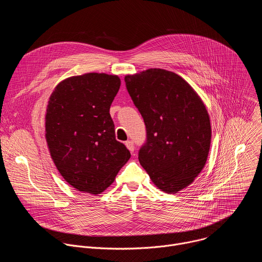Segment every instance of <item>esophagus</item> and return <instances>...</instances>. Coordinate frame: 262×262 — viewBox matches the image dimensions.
<instances>
[{
	"label": "esophagus",
	"instance_id": "1",
	"mask_svg": "<svg viewBox=\"0 0 262 262\" xmlns=\"http://www.w3.org/2000/svg\"><path fill=\"white\" fill-rule=\"evenodd\" d=\"M125 146L127 147V149H128V150H129L130 152H134V150H135V145H134V142H133V141H126V142H125Z\"/></svg>",
	"mask_w": 262,
	"mask_h": 262
}]
</instances>
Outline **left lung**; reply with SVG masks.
<instances>
[{
	"instance_id": "obj_1",
	"label": "left lung",
	"mask_w": 262,
	"mask_h": 262,
	"mask_svg": "<svg viewBox=\"0 0 262 262\" xmlns=\"http://www.w3.org/2000/svg\"><path fill=\"white\" fill-rule=\"evenodd\" d=\"M147 133L139 161L158 188L175 194L204 168L211 141L206 106L178 74L150 68L124 78Z\"/></svg>"
}]
</instances>
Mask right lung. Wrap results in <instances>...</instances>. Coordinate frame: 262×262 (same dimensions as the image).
<instances>
[{"instance_id": "right-lung-1", "label": "right lung", "mask_w": 262, "mask_h": 262, "mask_svg": "<svg viewBox=\"0 0 262 262\" xmlns=\"http://www.w3.org/2000/svg\"><path fill=\"white\" fill-rule=\"evenodd\" d=\"M121 81L89 72L61 81L50 96L46 140L58 171L72 188L97 195L114 182L130 158L116 140L110 106Z\"/></svg>"}]
</instances>
